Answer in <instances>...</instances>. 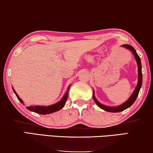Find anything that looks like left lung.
I'll return each mask as SVG.
<instances>
[{
  "label": "left lung",
  "mask_w": 153,
  "mask_h": 153,
  "mask_svg": "<svg viewBox=\"0 0 153 153\" xmlns=\"http://www.w3.org/2000/svg\"><path fill=\"white\" fill-rule=\"evenodd\" d=\"M123 47H125L127 48V49H129L130 50H131L132 53H133L134 57H135V59L137 60V65H138V72H139V76H138V83L136 86V88L134 89L133 93L130 96L129 99L127 101H126L124 103L121 104V105L117 106V107H108V106H105L103 105L99 102L98 101L95 99L94 97V94L93 93V99H94V102L97 103V105L99 106V108H101V109H103L104 110L107 112H121L123 110H124L126 109H127L128 108H129L131 106L132 104L134 103V101H135L136 99L137 96H138L139 90H140V88L141 87V84H142V72H141V59L139 58V55L137 54V53L136 52L135 50L133 47H132L131 45H128V44H125V45H122Z\"/></svg>",
  "instance_id": "obj_1"
}]
</instances>
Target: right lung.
Listing matches in <instances>:
<instances>
[{"mask_svg": "<svg viewBox=\"0 0 153 153\" xmlns=\"http://www.w3.org/2000/svg\"><path fill=\"white\" fill-rule=\"evenodd\" d=\"M12 89L14 90V92L15 93V94H16V96L17 97V98L19 99V100L21 101V103H23V101L19 98V95L16 94V92H15L14 88H12ZM68 89H69V88H68ZM68 97V93L66 92L65 94L64 95V97H63V99H62L59 102L55 103L54 105H51L49 106H39V105L29 106V107H27V109L30 110V111H33L41 114H47L52 113V112H54L56 111H58L59 110H61V108L63 107L66 102V101H67Z\"/></svg>", "mask_w": 153, "mask_h": 153, "instance_id": "right-lung-1", "label": "right lung"}]
</instances>
